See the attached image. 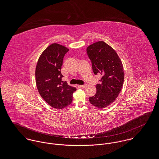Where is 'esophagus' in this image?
<instances>
[{"label":"esophagus","mask_w":159,"mask_h":159,"mask_svg":"<svg viewBox=\"0 0 159 159\" xmlns=\"http://www.w3.org/2000/svg\"><path fill=\"white\" fill-rule=\"evenodd\" d=\"M86 84H84V85H80V87L82 88H85L86 87Z\"/></svg>","instance_id":"1"}]
</instances>
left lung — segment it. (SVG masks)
Instances as JSON below:
<instances>
[{"label":"left lung","instance_id":"8db88e82","mask_svg":"<svg viewBox=\"0 0 159 159\" xmlns=\"http://www.w3.org/2000/svg\"><path fill=\"white\" fill-rule=\"evenodd\" d=\"M93 73L102 75L97 93L89 97V102L98 109H104L116 100L121 91L124 71L121 61L115 50L103 41L87 47Z\"/></svg>","mask_w":159,"mask_h":159}]
</instances>
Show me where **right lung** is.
<instances>
[{"label": "right lung", "mask_w": 159, "mask_h": 159, "mask_svg": "<svg viewBox=\"0 0 159 159\" xmlns=\"http://www.w3.org/2000/svg\"><path fill=\"white\" fill-rule=\"evenodd\" d=\"M69 50L57 43L50 44L39 56L35 68L38 91L41 97L53 108L61 109L70 105L76 88L62 80L63 59Z\"/></svg>", "instance_id": "obj_1"}]
</instances>
